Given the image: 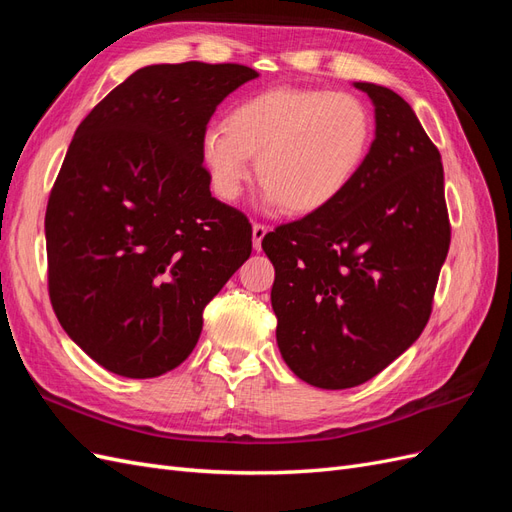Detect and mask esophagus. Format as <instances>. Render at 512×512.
<instances>
[{
    "label": "esophagus",
    "mask_w": 512,
    "mask_h": 512,
    "mask_svg": "<svg viewBox=\"0 0 512 512\" xmlns=\"http://www.w3.org/2000/svg\"><path fill=\"white\" fill-rule=\"evenodd\" d=\"M267 232H269V226H265V224H254L252 226V241H254V250L256 252L262 247V239H265Z\"/></svg>",
    "instance_id": "esophagus-1"
}]
</instances>
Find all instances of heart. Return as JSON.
<instances>
[{"instance_id": "obj_1", "label": "heart", "mask_w": 512, "mask_h": 512, "mask_svg": "<svg viewBox=\"0 0 512 512\" xmlns=\"http://www.w3.org/2000/svg\"><path fill=\"white\" fill-rule=\"evenodd\" d=\"M374 143L369 106L348 91L273 87L230 108L203 136L213 192L237 200L252 177L265 203L307 215L331 207L361 175Z\"/></svg>"}]
</instances>
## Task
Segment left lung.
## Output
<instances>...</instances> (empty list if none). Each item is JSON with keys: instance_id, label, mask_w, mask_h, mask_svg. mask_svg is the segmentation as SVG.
I'll return each mask as SVG.
<instances>
[{"instance_id": "1", "label": "left lung", "mask_w": 512, "mask_h": 512, "mask_svg": "<svg viewBox=\"0 0 512 512\" xmlns=\"http://www.w3.org/2000/svg\"><path fill=\"white\" fill-rule=\"evenodd\" d=\"M376 138L350 190L262 239L286 365L318 389H352L423 333L451 245L438 147L393 89L354 83Z\"/></svg>"}]
</instances>
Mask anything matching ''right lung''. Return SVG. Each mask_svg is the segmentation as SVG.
Wrapping results in <instances>:
<instances>
[{"label": "right lung", "mask_w": 512, "mask_h": 512, "mask_svg": "<svg viewBox=\"0 0 512 512\" xmlns=\"http://www.w3.org/2000/svg\"><path fill=\"white\" fill-rule=\"evenodd\" d=\"M241 64L136 70L76 128L44 215L49 297L104 369L156 378L194 350L203 309L252 254V224L211 196L203 136L256 79Z\"/></svg>", "instance_id": "1"}]
</instances>
